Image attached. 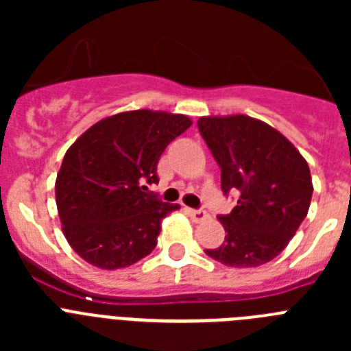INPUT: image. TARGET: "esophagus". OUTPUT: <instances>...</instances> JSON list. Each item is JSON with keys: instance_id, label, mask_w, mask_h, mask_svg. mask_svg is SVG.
Masks as SVG:
<instances>
[{"instance_id": "esophagus-1", "label": "esophagus", "mask_w": 351, "mask_h": 351, "mask_svg": "<svg viewBox=\"0 0 351 351\" xmlns=\"http://www.w3.org/2000/svg\"><path fill=\"white\" fill-rule=\"evenodd\" d=\"M188 214H190V218L193 219L195 223L204 221V219H207V216H209V214L202 209H188Z\"/></svg>"}]
</instances>
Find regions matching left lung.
Wrapping results in <instances>:
<instances>
[{
    "mask_svg": "<svg viewBox=\"0 0 351 351\" xmlns=\"http://www.w3.org/2000/svg\"><path fill=\"white\" fill-rule=\"evenodd\" d=\"M198 130L221 169V190L241 197L219 216L225 243L206 255L228 267H258L288 246L313 195L308 161L285 135L255 117L207 116Z\"/></svg>",
    "mask_w": 351,
    "mask_h": 351,
    "instance_id": "left-lung-1",
    "label": "left lung"
}]
</instances>
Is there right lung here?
<instances>
[{"instance_id":"obj_1","label":"right lung","mask_w":351,"mask_h":351,"mask_svg":"<svg viewBox=\"0 0 351 351\" xmlns=\"http://www.w3.org/2000/svg\"><path fill=\"white\" fill-rule=\"evenodd\" d=\"M191 126L182 114H114L77 138L56 179V204L71 250L95 267L114 271L156 247L161 219L179 204L161 202L145 182H158V160Z\"/></svg>"}]
</instances>
